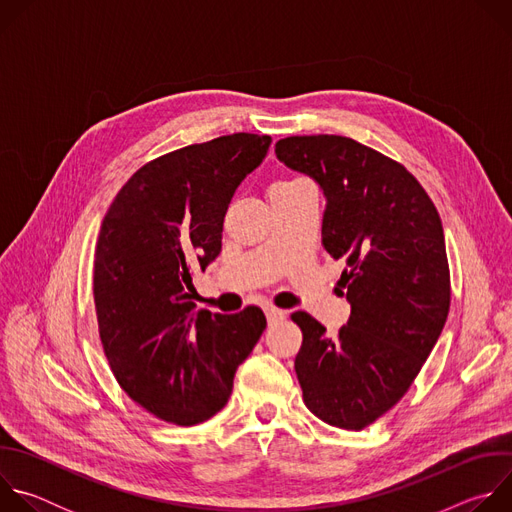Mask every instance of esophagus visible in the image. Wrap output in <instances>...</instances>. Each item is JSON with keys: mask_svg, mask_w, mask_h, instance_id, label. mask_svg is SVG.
I'll list each match as a JSON object with an SVG mask.
<instances>
[{"mask_svg": "<svg viewBox=\"0 0 512 512\" xmlns=\"http://www.w3.org/2000/svg\"><path fill=\"white\" fill-rule=\"evenodd\" d=\"M265 316H267L269 324H277L279 320L285 318V312L279 308H273V306H265Z\"/></svg>", "mask_w": 512, "mask_h": 512, "instance_id": "esophagus-1", "label": "esophagus"}]
</instances>
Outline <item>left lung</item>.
I'll return each mask as SVG.
<instances>
[{"instance_id": "8db88e82", "label": "left lung", "mask_w": 512, "mask_h": 512, "mask_svg": "<svg viewBox=\"0 0 512 512\" xmlns=\"http://www.w3.org/2000/svg\"><path fill=\"white\" fill-rule=\"evenodd\" d=\"M289 170L326 198L322 241L342 259L350 318L336 336L306 312L296 375L306 407L342 429H362L411 387L450 312V269L440 214L397 162L342 135L275 143Z\"/></svg>"}]
</instances>
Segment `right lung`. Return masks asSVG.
<instances>
[{"label":"right lung","instance_id":"right-lung-1","mask_svg":"<svg viewBox=\"0 0 512 512\" xmlns=\"http://www.w3.org/2000/svg\"><path fill=\"white\" fill-rule=\"evenodd\" d=\"M269 135L233 133L139 168L111 202L97 239L99 334L123 391L156 417L196 425L221 411L239 364L267 322L196 310L192 269L223 247L239 184L261 166Z\"/></svg>","mask_w":512,"mask_h":512}]
</instances>
